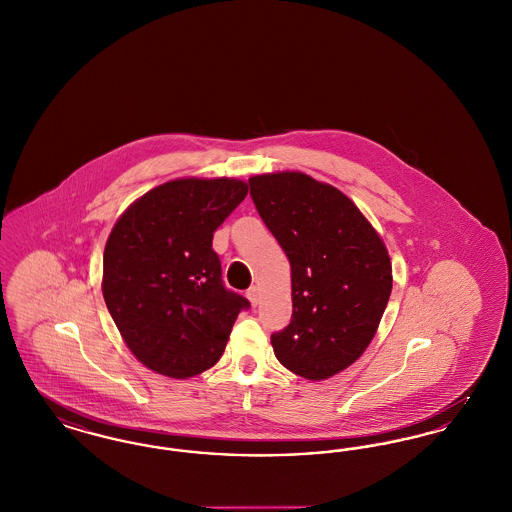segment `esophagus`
<instances>
[{
	"label": "esophagus",
	"mask_w": 512,
	"mask_h": 512,
	"mask_svg": "<svg viewBox=\"0 0 512 512\" xmlns=\"http://www.w3.org/2000/svg\"><path fill=\"white\" fill-rule=\"evenodd\" d=\"M247 297H249L251 305L257 307V305H259V288H257V286H251V288L247 290Z\"/></svg>",
	"instance_id": "1"
}]
</instances>
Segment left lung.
<instances>
[{"instance_id":"left-lung-1","label":"left lung","mask_w":512,"mask_h":512,"mask_svg":"<svg viewBox=\"0 0 512 512\" xmlns=\"http://www.w3.org/2000/svg\"><path fill=\"white\" fill-rule=\"evenodd\" d=\"M249 194L292 265V320L270 336L274 355L307 380L330 378L363 355L386 311V245L347 195L307 174L251 176Z\"/></svg>"}]
</instances>
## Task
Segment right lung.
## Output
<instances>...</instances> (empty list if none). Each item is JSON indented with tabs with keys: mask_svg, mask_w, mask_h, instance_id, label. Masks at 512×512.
Instances as JSON below:
<instances>
[{
	"mask_svg": "<svg viewBox=\"0 0 512 512\" xmlns=\"http://www.w3.org/2000/svg\"><path fill=\"white\" fill-rule=\"evenodd\" d=\"M232 178L172 180L132 203L103 251V297L140 363L190 378L215 365L244 295L222 282L213 234L242 203Z\"/></svg>",
	"mask_w": 512,
	"mask_h": 512,
	"instance_id": "right-lung-1",
	"label": "right lung"
}]
</instances>
